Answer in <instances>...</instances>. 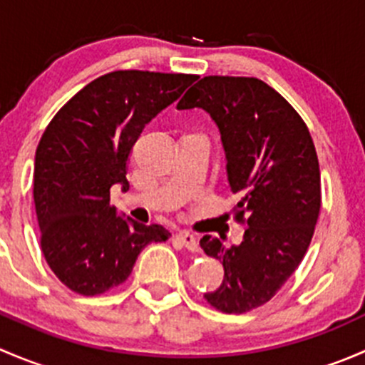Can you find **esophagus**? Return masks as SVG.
<instances>
[{
  "instance_id": "34e87169",
  "label": "esophagus",
  "mask_w": 365,
  "mask_h": 365,
  "mask_svg": "<svg viewBox=\"0 0 365 365\" xmlns=\"http://www.w3.org/2000/svg\"><path fill=\"white\" fill-rule=\"evenodd\" d=\"M176 238H178V240L185 245V249H189L190 252L200 251V244H197V238L194 237V235L187 233V231H180V233H176Z\"/></svg>"
}]
</instances>
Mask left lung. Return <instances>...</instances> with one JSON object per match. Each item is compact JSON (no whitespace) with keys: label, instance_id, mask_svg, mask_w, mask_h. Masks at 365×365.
<instances>
[{"label":"left lung","instance_id":"left-lung-1","mask_svg":"<svg viewBox=\"0 0 365 365\" xmlns=\"http://www.w3.org/2000/svg\"><path fill=\"white\" fill-rule=\"evenodd\" d=\"M194 108L219 128L238 200L233 212L245 224L238 245L210 235L200 240L224 267L222 284L205 298L219 311L242 314L267 304L307 252L322 208L318 155L304 120L256 77H203L176 106Z\"/></svg>","mask_w":365,"mask_h":365}]
</instances>
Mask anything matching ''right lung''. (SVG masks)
I'll return each mask as SVG.
<instances>
[{"mask_svg": "<svg viewBox=\"0 0 365 365\" xmlns=\"http://www.w3.org/2000/svg\"><path fill=\"white\" fill-rule=\"evenodd\" d=\"M189 73L118 70L91 81L51 120L35 153L33 200L51 270L79 295L127 281L139 252L171 233L111 206L128 190L127 164L143 128L196 81Z\"/></svg>", "mask_w": 365, "mask_h": 365, "instance_id": "1", "label": "right lung"}]
</instances>
